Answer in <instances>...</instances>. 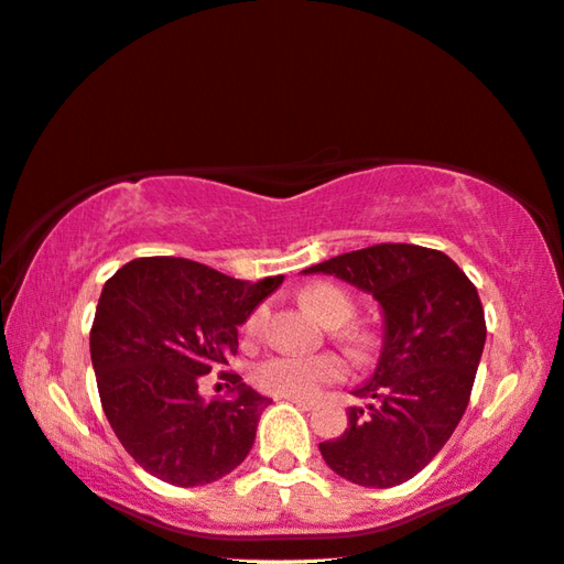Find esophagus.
<instances>
[{
  "instance_id": "34e87169",
  "label": "esophagus",
  "mask_w": 564,
  "mask_h": 564,
  "mask_svg": "<svg viewBox=\"0 0 564 564\" xmlns=\"http://www.w3.org/2000/svg\"><path fill=\"white\" fill-rule=\"evenodd\" d=\"M285 400L293 402V405L301 410H314V400H304V398H285Z\"/></svg>"
}]
</instances>
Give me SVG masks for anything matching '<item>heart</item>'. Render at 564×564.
Here are the masks:
<instances>
[{"label": "heart", "instance_id": "heart-1", "mask_svg": "<svg viewBox=\"0 0 564 564\" xmlns=\"http://www.w3.org/2000/svg\"><path fill=\"white\" fill-rule=\"evenodd\" d=\"M301 304H304L318 322L326 326H336L339 341L357 359H365L375 349V334L362 326H347L355 314L349 293L332 283H314L301 291ZM265 326V308L260 306L246 318V334L253 339ZM347 375V362L339 355H311V357H291L275 355L253 367V382L260 390L275 398H314V394L329 382H339Z\"/></svg>", "mask_w": 564, "mask_h": 564}]
</instances>
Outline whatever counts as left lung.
Listing matches in <instances>:
<instances>
[{"label":"left lung","instance_id":"obj_1","mask_svg":"<svg viewBox=\"0 0 564 564\" xmlns=\"http://www.w3.org/2000/svg\"><path fill=\"white\" fill-rule=\"evenodd\" d=\"M304 273H329L382 306V351L355 390L349 427L318 443L334 474L367 489L405 484L451 438L474 390L486 341L476 285L453 260L408 242L351 250Z\"/></svg>","mask_w":564,"mask_h":564}]
</instances>
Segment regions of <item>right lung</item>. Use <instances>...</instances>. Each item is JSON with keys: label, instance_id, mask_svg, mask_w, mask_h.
<instances>
[{"label": "right lung", "instance_id": "right-lung-1", "mask_svg": "<svg viewBox=\"0 0 564 564\" xmlns=\"http://www.w3.org/2000/svg\"><path fill=\"white\" fill-rule=\"evenodd\" d=\"M283 283L230 279L187 258H137L100 291L90 359L116 438L151 476L205 486L228 476L253 448L271 400L234 382L230 401H205L198 380L228 367L238 326Z\"/></svg>", "mask_w": 564, "mask_h": 564}]
</instances>
